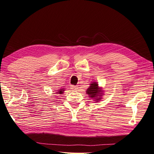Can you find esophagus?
I'll list each match as a JSON object with an SVG mask.
<instances>
[{
    "label": "esophagus",
    "mask_w": 154,
    "mask_h": 154,
    "mask_svg": "<svg viewBox=\"0 0 154 154\" xmlns=\"http://www.w3.org/2000/svg\"><path fill=\"white\" fill-rule=\"evenodd\" d=\"M71 88L73 90H76L78 88V86H71Z\"/></svg>",
    "instance_id": "34e87169"
}]
</instances>
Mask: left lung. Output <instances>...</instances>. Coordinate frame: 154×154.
Returning a JSON list of instances; mask_svg holds the SVG:
<instances>
[{
    "label": "left lung",
    "mask_w": 154,
    "mask_h": 154,
    "mask_svg": "<svg viewBox=\"0 0 154 154\" xmlns=\"http://www.w3.org/2000/svg\"><path fill=\"white\" fill-rule=\"evenodd\" d=\"M101 90L99 89L98 88V84H96V82H94L93 84H90V86L89 88H88L86 90L87 94H88L90 98H92L95 99L97 101L100 100V98H98V95L101 94Z\"/></svg>",
    "instance_id": "1"
}]
</instances>
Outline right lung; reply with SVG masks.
Masks as SVG:
<instances>
[{"instance_id":"obj_1","label":"right lung","mask_w":154,"mask_h":154,"mask_svg":"<svg viewBox=\"0 0 154 154\" xmlns=\"http://www.w3.org/2000/svg\"><path fill=\"white\" fill-rule=\"evenodd\" d=\"M63 91H64V89L59 90V91H57L58 92H56V94H61L63 93Z\"/></svg>"}]
</instances>
